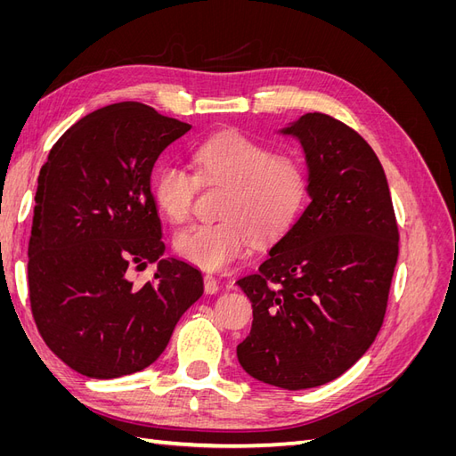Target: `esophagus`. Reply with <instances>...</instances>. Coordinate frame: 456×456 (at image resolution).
Returning a JSON list of instances; mask_svg holds the SVG:
<instances>
[{
	"label": "esophagus",
	"instance_id": "1",
	"mask_svg": "<svg viewBox=\"0 0 456 456\" xmlns=\"http://www.w3.org/2000/svg\"><path fill=\"white\" fill-rule=\"evenodd\" d=\"M203 287H205V293H209V295H215L218 291V281L213 273L203 275Z\"/></svg>",
	"mask_w": 456,
	"mask_h": 456
}]
</instances>
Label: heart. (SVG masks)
Returning a JSON list of instances; mask_svg holds the SVG:
<instances>
[{"label":"heart","instance_id":"obj_1","mask_svg":"<svg viewBox=\"0 0 456 456\" xmlns=\"http://www.w3.org/2000/svg\"><path fill=\"white\" fill-rule=\"evenodd\" d=\"M201 183L228 186L220 203L224 218L196 223L175 236L178 256L203 270H224L258 240H275L291 226L306 200V173L293 158L273 156L262 142L240 133L216 134L191 150ZM198 178L181 165L167 163L154 175L151 191L159 211L173 223L190 215Z\"/></svg>","mask_w":456,"mask_h":456}]
</instances>
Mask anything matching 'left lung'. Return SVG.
<instances>
[{
	"instance_id": "obj_1",
	"label": "left lung",
	"mask_w": 456,
	"mask_h": 456,
	"mask_svg": "<svg viewBox=\"0 0 456 456\" xmlns=\"http://www.w3.org/2000/svg\"><path fill=\"white\" fill-rule=\"evenodd\" d=\"M278 133L302 148L310 203L236 281L253 306L238 360L260 382L305 390L340 377L375 342L399 233L382 165L354 129L314 112Z\"/></svg>"
}]
</instances>
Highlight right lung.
Returning a JSON list of instances; mask_svg holds the SVG:
<instances>
[{"label": "right lung", "instance_id": "add662e5", "mask_svg": "<svg viewBox=\"0 0 456 456\" xmlns=\"http://www.w3.org/2000/svg\"><path fill=\"white\" fill-rule=\"evenodd\" d=\"M191 126L141 102L81 118L37 176L28 245L30 306L54 355L81 375L118 379L154 363L181 315L203 295V275L167 256L151 196L161 151ZM156 261L134 286L129 265Z\"/></svg>", "mask_w": 456, "mask_h": 456}]
</instances>
